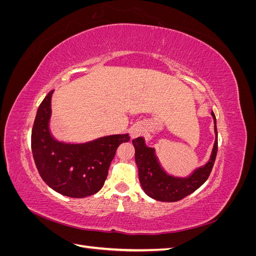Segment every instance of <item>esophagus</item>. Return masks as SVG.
Segmentation results:
<instances>
[{"label":"esophagus","mask_w":256,"mask_h":256,"mask_svg":"<svg viewBox=\"0 0 256 256\" xmlns=\"http://www.w3.org/2000/svg\"><path fill=\"white\" fill-rule=\"evenodd\" d=\"M144 132H145V129L141 125H134V126L131 127L130 130H129V134H130L131 138H136L138 136H140Z\"/></svg>","instance_id":"1"}]
</instances>
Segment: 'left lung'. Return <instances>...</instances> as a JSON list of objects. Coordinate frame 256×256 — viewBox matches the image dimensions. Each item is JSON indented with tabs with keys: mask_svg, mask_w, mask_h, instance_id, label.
Masks as SVG:
<instances>
[{
	"mask_svg": "<svg viewBox=\"0 0 256 256\" xmlns=\"http://www.w3.org/2000/svg\"><path fill=\"white\" fill-rule=\"evenodd\" d=\"M214 122L216 140L210 158L206 164L196 168L187 177H175L168 175L160 166L154 154V148L146 146L145 140L140 136L132 140L136 154L134 159L138 171V180L141 186L150 198L160 202H177L191 194L202 186L210 175L218 152V132L214 113L212 112Z\"/></svg>",
	"mask_w": 256,
	"mask_h": 256,
	"instance_id": "obj_1",
	"label": "left lung"
}]
</instances>
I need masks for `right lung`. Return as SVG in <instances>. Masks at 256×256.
<instances>
[{
	"label": "right lung",
	"instance_id": "1",
	"mask_svg": "<svg viewBox=\"0 0 256 256\" xmlns=\"http://www.w3.org/2000/svg\"><path fill=\"white\" fill-rule=\"evenodd\" d=\"M52 94L38 108L32 129L36 168L42 180L60 194L76 198L95 194L102 188L118 147L130 136L113 134L82 144L56 141L49 129Z\"/></svg>",
	"mask_w": 256,
	"mask_h": 256
}]
</instances>
